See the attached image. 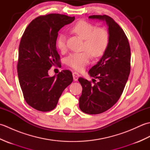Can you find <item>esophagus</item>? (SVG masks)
I'll use <instances>...</instances> for the list:
<instances>
[{
  "label": "esophagus",
  "instance_id": "esophagus-1",
  "mask_svg": "<svg viewBox=\"0 0 150 150\" xmlns=\"http://www.w3.org/2000/svg\"><path fill=\"white\" fill-rule=\"evenodd\" d=\"M80 77V75L77 72H74L73 73V80L75 81H77L79 77Z\"/></svg>",
  "mask_w": 150,
  "mask_h": 150
}]
</instances>
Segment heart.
Wrapping results in <instances>:
<instances>
[{"instance_id": "b5f03b06", "label": "heart", "mask_w": 150, "mask_h": 150, "mask_svg": "<svg viewBox=\"0 0 150 150\" xmlns=\"http://www.w3.org/2000/svg\"><path fill=\"white\" fill-rule=\"evenodd\" d=\"M71 31L84 39L82 49L86 51L70 54L67 57L66 63L72 68L81 71L90 62V53L94 57H98L106 52L109 45L110 35L104 28H97L95 25L84 21H78L71 28ZM56 45L60 51L65 50L66 38L63 34L59 35L57 37Z\"/></svg>"}]
</instances>
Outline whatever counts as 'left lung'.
Instances as JSON below:
<instances>
[{
	"instance_id": "obj_1",
	"label": "left lung",
	"mask_w": 150,
	"mask_h": 150,
	"mask_svg": "<svg viewBox=\"0 0 150 150\" xmlns=\"http://www.w3.org/2000/svg\"><path fill=\"white\" fill-rule=\"evenodd\" d=\"M89 18L104 21L110 35L107 50L88 72L99 81L92 84L86 79H78L82 87L79 108L84 113L93 115L109 110L119 99L129 75L131 51L125 33L112 18L104 15Z\"/></svg>"
}]
</instances>
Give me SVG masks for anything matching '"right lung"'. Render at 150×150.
Here are the masks:
<instances>
[{
  "label": "right lung",
  "instance_id": "right-lung-1",
  "mask_svg": "<svg viewBox=\"0 0 150 150\" xmlns=\"http://www.w3.org/2000/svg\"><path fill=\"white\" fill-rule=\"evenodd\" d=\"M74 20L75 17L60 14L40 16L30 22L21 38L18 81L25 100L37 110H53L63 91L73 82L69 70H63L53 77H50L48 70L59 63L56 47L59 31Z\"/></svg>",
  "mask_w": 150,
  "mask_h": 150
}]
</instances>
